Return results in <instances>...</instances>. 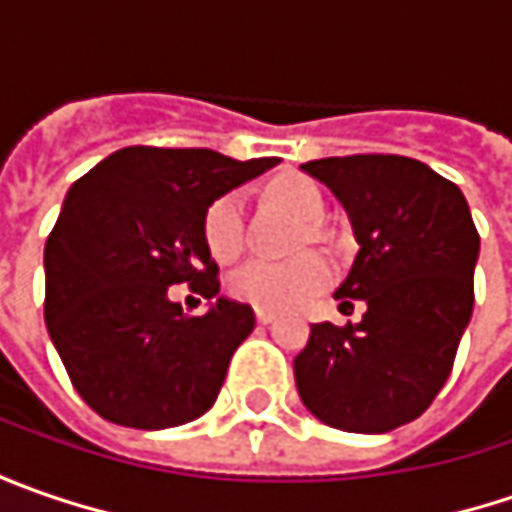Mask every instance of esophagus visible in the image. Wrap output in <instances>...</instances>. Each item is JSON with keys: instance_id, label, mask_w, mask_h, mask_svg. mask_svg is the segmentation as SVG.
I'll return each mask as SVG.
<instances>
[{"instance_id": "obj_1", "label": "esophagus", "mask_w": 512, "mask_h": 512, "mask_svg": "<svg viewBox=\"0 0 512 512\" xmlns=\"http://www.w3.org/2000/svg\"><path fill=\"white\" fill-rule=\"evenodd\" d=\"M256 322L259 325H270V322H276V313L273 310H256Z\"/></svg>"}]
</instances>
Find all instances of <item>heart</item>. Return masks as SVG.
Returning a JSON list of instances; mask_svg holds the SVG:
<instances>
[{
    "label": "heart",
    "mask_w": 512,
    "mask_h": 512,
    "mask_svg": "<svg viewBox=\"0 0 512 512\" xmlns=\"http://www.w3.org/2000/svg\"><path fill=\"white\" fill-rule=\"evenodd\" d=\"M270 196L285 205L302 222H316L325 210L322 187L313 179L290 173L270 185ZM316 236V230H310ZM205 242L210 253L222 262L239 256L245 245V199L242 193L219 196L205 216ZM327 282V265L316 253H302L287 262L250 259L230 276V290L242 302H250L262 310H287L305 302L313 290Z\"/></svg>",
    "instance_id": "1"
}]
</instances>
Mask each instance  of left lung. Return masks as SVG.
I'll return each mask as SVG.
<instances>
[{
  "label": "left lung",
  "mask_w": 512,
  "mask_h": 512,
  "mask_svg": "<svg viewBox=\"0 0 512 512\" xmlns=\"http://www.w3.org/2000/svg\"><path fill=\"white\" fill-rule=\"evenodd\" d=\"M344 207L359 253L336 287L356 325H310L293 359L319 422L387 433L419 419L450 376L473 316L479 233L459 187L407 156H330L302 165Z\"/></svg>",
  "instance_id": "8db88e82"
}]
</instances>
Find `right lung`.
Instances as JSON below:
<instances>
[{
  "instance_id": "add662e5",
  "label": "right lung",
  "mask_w": 512,
  "mask_h": 512,
  "mask_svg": "<svg viewBox=\"0 0 512 512\" xmlns=\"http://www.w3.org/2000/svg\"><path fill=\"white\" fill-rule=\"evenodd\" d=\"M276 165L205 148H122L70 185L45 245V325L102 419L165 430L213 407L256 316L219 296L205 216ZM179 281L211 299L202 317L169 302Z\"/></svg>"
}]
</instances>
